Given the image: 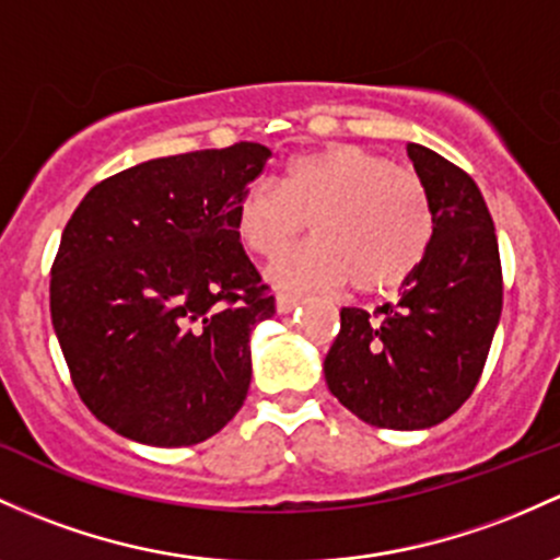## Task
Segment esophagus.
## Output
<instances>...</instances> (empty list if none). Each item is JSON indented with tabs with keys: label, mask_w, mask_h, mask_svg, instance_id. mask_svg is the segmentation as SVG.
Segmentation results:
<instances>
[{
	"label": "esophagus",
	"mask_w": 560,
	"mask_h": 560,
	"mask_svg": "<svg viewBox=\"0 0 560 560\" xmlns=\"http://www.w3.org/2000/svg\"><path fill=\"white\" fill-rule=\"evenodd\" d=\"M300 303H303V298H300V294H290V292L276 294V311L279 313H290L298 308Z\"/></svg>",
	"instance_id": "esophagus-1"
}]
</instances>
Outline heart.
Wrapping results in <instances>:
<instances>
[{"label": "heart", "mask_w": 560, "mask_h": 560, "mask_svg": "<svg viewBox=\"0 0 560 560\" xmlns=\"http://www.w3.org/2000/svg\"><path fill=\"white\" fill-rule=\"evenodd\" d=\"M308 219L317 238L270 266L279 287L331 290L350 281L361 294H388L407 284L433 242L417 175L353 143L300 153L279 186L252 183L233 210L238 236L260 257L280 255Z\"/></svg>", "instance_id": "b5f03b06"}]
</instances>
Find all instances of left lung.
I'll list each match as a JSON object with an SVG mask.
<instances>
[{
    "label": "left lung",
    "mask_w": 560,
    "mask_h": 560,
    "mask_svg": "<svg viewBox=\"0 0 560 560\" xmlns=\"http://www.w3.org/2000/svg\"><path fill=\"white\" fill-rule=\"evenodd\" d=\"M433 214V242L396 305L374 318L340 311L324 359L331 396L359 420L390 430L433 428L478 385L502 313V266L491 214L468 172L407 143Z\"/></svg>",
    "instance_id": "1"
}]
</instances>
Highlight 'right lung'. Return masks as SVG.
<instances>
[{
  "label": "right lung",
  "instance_id": "1",
  "mask_svg": "<svg viewBox=\"0 0 560 560\" xmlns=\"http://www.w3.org/2000/svg\"><path fill=\"white\" fill-rule=\"evenodd\" d=\"M270 151L236 143L110 175L66 223L50 313L73 388L103 425L190 446L233 420L252 327L276 313L233 210Z\"/></svg>",
  "mask_w": 560,
  "mask_h": 560
}]
</instances>
